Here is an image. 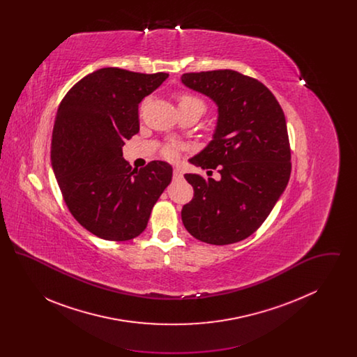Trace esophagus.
I'll list each match as a JSON object with an SVG mask.
<instances>
[{"instance_id":"34e87169","label":"esophagus","mask_w":357,"mask_h":357,"mask_svg":"<svg viewBox=\"0 0 357 357\" xmlns=\"http://www.w3.org/2000/svg\"><path fill=\"white\" fill-rule=\"evenodd\" d=\"M172 176H174V179H182L183 178V172L181 169H174V174H172Z\"/></svg>"}]
</instances>
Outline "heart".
Returning a JSON list of instances; mask_svg holds the SVG:
<instances>
[{
    "label": "heart",
    "instance_id": "b5f03b06",
    "mask_svg": "<svg viewBox=\"0 0 357 357\" xmlns=\"http://www.w3.org/2000/svg\"><path fill=\"white\" fill-rule=\"evenodd\" d=\"M178 102H179V108H188V107H195V108H199L202 112H204V102L194 96V95H190V93H181L178 95ZM163 155L166 158H174L175 156V149L172 146H166L163 149Z\"/></svg>",
    "mask_w": 357,
    "mask_h": 357
}]
</instances>
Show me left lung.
Segmentation results:
<instances>
[{
	"label": "left lung",
	"instance_id": "left-lung-1",
	"mask_svg": "<svg viewBox=\"0 0 357 357\" xmlns=\"http://www.w3.org/2000/svg\"><path fill=\"white\" fill-rule=\"evenodd\" d=\"M182 83L218 105L213 140L191 162L218 169L220 181L186 174L194 197L182 208L187 231L211 245L236 243L268 218L290 178L287 120L257 79L220 69L183 73Z\"/></svg>",
	"mask_w": 357,
	"mask_h": 357
}]
</instances>
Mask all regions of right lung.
<instances>
[{
    "label": "right lung",
    "instance_id": "add662e5",
    "mask_svg": "<svg viewBox=\"0 0 357 357\" xmlns=\"http://www.w3.org/2000/svg\"><path fill=\"white\" fill-rule=\"evenodd\" d=\"M169 73L102 68L73 85L60 102L52 134V169L75 220L107 241L144 231L153 204L170 185L162 160L132 170L126 139L139 132V102Z\"/></svg>",
    "mask_w": 357,
    "mask_h": 357
}]
</instances>
